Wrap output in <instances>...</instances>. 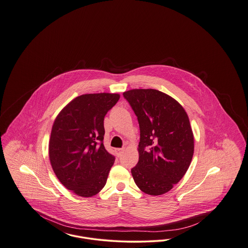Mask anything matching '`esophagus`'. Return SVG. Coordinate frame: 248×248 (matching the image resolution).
<instances>
[{
  "mask_svg": "<svg viewBox=\"0 0 248 248\" xmlns=\"http://www.w3.org/2000/svg\"><path fill=\"white\" fill-rule=\"evenodd\" d=\"M124 151V148H122V149H115V154L117 155V157H120L123 153Z\"/></svg>",
  "mask_w": 248,
  "mask_h": 248,
  "instance_id": "1",
  "label": "esophagus"
}]
</instances>
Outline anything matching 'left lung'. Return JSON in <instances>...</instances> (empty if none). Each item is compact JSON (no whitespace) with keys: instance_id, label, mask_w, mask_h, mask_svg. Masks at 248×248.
I'll list each match as a JSON object with an SVG mask.
<instances>
[{"instance_id":"8db88e82","label":"left lung","mask_w":248,"mask_h":248,"mask_svg":"<svg viewBox=\"0 0 248 248\" xmlns=\"http://www.w3.org/2000/svg\"><path fill=\"white\" fill-rule=\"evenodd\" d=\"M140 129L139 163L131 169L135 183L150 195L166 193L184 177L193 152L194 138L184 108L155 89L124 92Z\"/></svg>"}]
</instances>
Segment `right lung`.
<instances>
[{
	"instance_id": "obj_1",
	"label": "right lung",
	"mask_w": 248,
	"mask_h": 248,
	"mask_svg": "<svg viewBox=\"0 0 248 248\" xmlns=\"http://www.w3.org/2000/svg\"><path fill=\"white\" fill-rule=\"evenodd\" d=\"M119 94L79 95L59 112L52 126L49 159L61 184L81 197H92L106 185L114 156L103 145L104 117Z\"/></svg>"
}]
</instances>
